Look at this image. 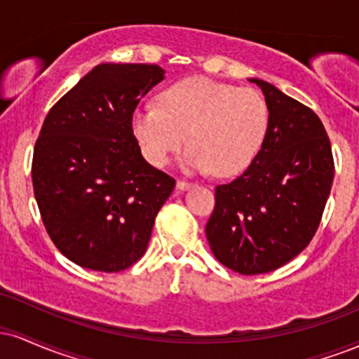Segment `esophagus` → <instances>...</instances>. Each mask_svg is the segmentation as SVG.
<instances>
[{
  "mask_svg": "<svg viewBox=\"0 0 359 359\" xmlns=\"http://www.w3.org/2000/svg\"><path fill=\"white\" fill-rule=\"evenodd\" d=\"M191 185H192V182H189V180H185V179L177 180V189H179V191H184V189L191 187Z\"/></svg>",
  "mask_w": 359,
  "mask_h": 359,
  "instance_id": "34e87169",
  "label": "esophagus"
}]
</instances>
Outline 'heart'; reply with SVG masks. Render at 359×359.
Listing matches in <instances>:
<instances>
[{
  "mask_svg": "<svg viewBox=\"0 0 359 359\" xmlns=\"http://www.w3.org/2000/svg\"><path fill=\"white\" fill-rule=\"evenodd\" d=\"M131 133L150 165L165 167L189 145L184 165L221 177L241 174L255 162L270 126L265 97L253 88L189 77L168 86L158 106L131 113Z\"/></svg>",
  "mask_w": 359,
  "mask_h": 359,
  "instance_id": "1",
  "label": "heart"
}]
</instances>
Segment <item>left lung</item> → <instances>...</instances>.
Masks as SVG:
<instances>
[{
  "label": "left lung",
  "instance_id": "obj_1",
  "mask_svg": "<svg viewBox=\"0 0 359 359\" xmlns=\"http://www.w3.org/2000/svg\"><path fill=\"white\" fill-rule=\"evenodd\" d=\"M270 126L255 162L216 185L205 236L214 257L241 275L269 273L306 250L334 179L331 142L309 106L265 81Z\"/></svg>",
  "mask_w": 359,
  "mask_h": 359
}]
</instances>
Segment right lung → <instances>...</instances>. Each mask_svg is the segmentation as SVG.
Here are the masks:
<instances>
[{
    "mask_svg": "<svg viewBox=\"0 0 359 359\" xmlns=\"http://www.w3.org/2000/svg\"><path fill=\"white\" fill-rule=\"evenodd\" d=\"M163 79L155 64H101L52 106L32 160L48 236L82 269L116 273L147 251L175 179L151 167L131 113Z\"/></svg>",
    "mask_w": 359,
    "mask_h": 359,
    "instance_id": "add662e5",
    "label": "right lung"
}]
</instances>
